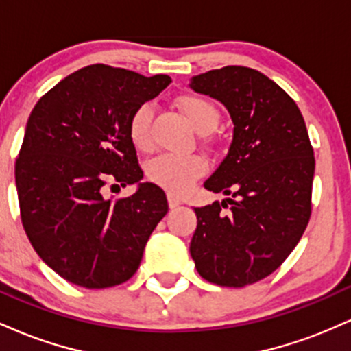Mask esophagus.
I'll return each instance as SVG.
<instances>
[{
	"label": "esophagus",
	"mask_w": 351,
	"mask_h": 351,
	"mask_svg": "<svg viewBox=\"0 0 351 351\" xmlns=\"http://www.w3.org/2000/svg\"><path fill=\"white\" fill-rule=\"evenodd\" d=\"M181 204V199L180 198H176L175 195H168V206H170L171 209H175V208H178Z\"/></svg>",
	"instance_id": "obj_1"
}]
</instances>
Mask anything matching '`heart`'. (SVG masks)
<instances>
[{
    "label": "heart",
    "mask_w": 351,
    "mask_h": 351,
    "mask_svg": "<svg viewBox=\"0 0 351 351\" xmlns=\"http://www.w3.org/2000/svg\"><path fill=\"white\" fill-rule=\"evenodd\" d=\"M181 114L186 117L195 130L209 132L216 127L219 120V112L208 102L206 99L196 95H184L178 99ZM153 119V108L150 104H142L134 112L128 125L130 138L135 147L148 148L152 143L150 125ZM206 171V162L199 155H173L163 153L153 158L147 167V175L153 183L162 186L173 195H184L189 191L196 180L201 178Z\"/></svg>",
    "instance_id": "1"
}]
</instances>
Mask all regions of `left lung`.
Returning <instances> with one entry per match:
<instances>
[{
	"label": "left lung",
	"instance_id": "8db88e82",
	"mask_svg": "<svg viewBox=\"0 0 351 351\" xmlns=\"http://www.w3.org/2000/svg\"><path fill=\"white\" fill-rule=\"evenodd\" d=\"M189 87L219 100L234 123L226 158L204 181L231 198L195 208L189 252L203 279L244 287L276 271L308 224L315 158L307 127L291 95L256 69L208 71Z\"/></svg>",
	"mask_w": 351,
	"mask_h": 351
}]
</instances>
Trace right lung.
<instances>
[{
  "mask_svg": "<svg viewBox=\"0 0 351 351\" xmlns=\"http://www.w3.org/2000/svg\"><path fill=\"white\" fill-rule=\"evenodd\" d=\"M170 82L94 64L60 80L27 119L14 167L23 226L38 256L71 284L127 282L168 213L163 189L142 183L128 125ZM107 182L139 188L112 202L103 198Z\"/></svg>",
  "mask_w": 351,
  "mask_h": 351,
  "instance_id": "obj_1",
  "label": "right lung"
}]
</instances>
